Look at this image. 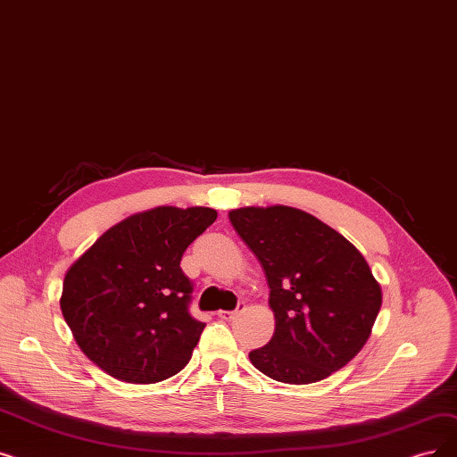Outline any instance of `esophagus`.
I'll use <instances>...</instances> for the list:
<instances>
[{"instance_id":"esophagus-1","label":"esophagus","mask_w":457,"mask_h":457,"mask_svg":"<svg viewBox=\"0 0 457 457\" xmlns=\"http://www.w3.org/2000/svg\"><path fill=\"white\" fill-rule=\"evenodd\" d=\"M243 310H245V304H239V308L233 310V312H226V310H220V312H218L216 315L220 317V320H224V321H233L235 317H239V315L243 313Z\"/></svg>"}]
</instances>
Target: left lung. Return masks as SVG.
<instances>
[{
  "label": "left lung",
  "mask_w": 457,
  "mask_h": 457,
  "mask_svg": "<svg viewBox=\"0 0 457 457\" xmlns=\"http://www.w3.org/2000/svg\"><path fill=\"white\" fill-rule=\"evenodd\" d=\"M229 222L260 260L274 334L250 362L274 381L310 385L368 342L383 293L364 255L320 218L287 205L241 207Z\"/></svg>",
  "instance_id": "8db88e82"
}]
</instances>
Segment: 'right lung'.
Masks as SVG:
<instances>
[{"label":"right lung","mask_w":457,"mask_h":457,"mask_svg":"<svg viewBox=\"0 0 457 457\" xmlns=\"http://www.w3.org/2000/svg\"><path fill=\"white\" fill-rule=\"evenodd\" d=\"M218 212L161 205L106 229L69 267L62 306L74 340L113 379L151 385L179 373L204 323L188 313V245Z\"/></svg>","instance_id":"1"}]
</instances>
